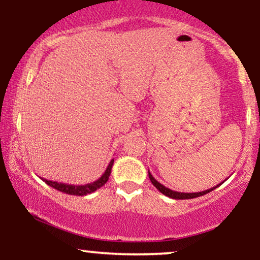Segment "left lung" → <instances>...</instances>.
Wrapping results in <instances>:
<instances>
[{
  "label": "left lung",
  "mask_w": 260,
  "mask_h": 260,
  "mask_svg": "<svg viewBox=\"0 0 260 260\" xmlns=\"http://www.w3.org/2000/svg\"><path fill=\"white\" fill-rule=\"evenodd\" d=\"M149 178H150L151 183H153L154 186L156 187L157 190H160V192L162 193L164 196L170 197V198H172V199H192V198H197V197L204 196V194H207V193L211 192V190H214V189H215V188H217V187L220 186V184L222 183V182H221V183H220V184H216L215 187L210 188V189H207V190H203V192H197V193H183V192H182L181 193V192H176V190L170 189V188L165 187V186H164V184H161L160 182H157L156 180H155V178L153 177V175H151L150 172H149ZM226 180H228V178H226Z\"/></svg>",
  "instance_id": "1"
}]
</instances>
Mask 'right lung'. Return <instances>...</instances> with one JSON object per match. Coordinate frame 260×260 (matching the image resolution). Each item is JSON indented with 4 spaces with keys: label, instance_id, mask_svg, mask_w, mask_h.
I'll use <instances>...</instances> for the list:
<instances>
[{
    "label": "right lung",
    "instance_id": "right-lung-1",
    "mask_svg": "<svg viewBox=\"0 0 260 260\" xmlns=\"http://www.w3.org/2000/svg\"><path fill=\"white\" fill-rule=\"evenodd\" d=\"M113 165V159L110 161L109 166L105 170L103 176L100 178H98L96 181L91 182V183H86V184H78V186H74V184H68V183H61V182H56V181H50L46 180V178H41L45 183L51 186L55 189L59 190V192H63L66 194H71V196H86L90 194V193L95 192V190L99 189L100 187H103L104 184L109 181L110 175H111V169Z\"/></svg>",
    "mask_w": 260,
    "mask_h": 260
}]
</instances>
